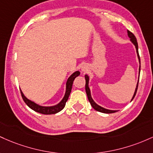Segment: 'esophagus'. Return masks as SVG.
Here are the masks:
<instances>
[{
  "mask_svg": "<svg viewBox=\"0 0 153 153\" xmlns=\"http://www.w3.org/2000/svg\"><path fill=\"white\" fill-rule=\"evenodd\" d=\"M82 71H85V68H82Z\"/></svg>",
  "mask_w": 153,
  "mask_h": 153,
  "instance_id": "1",
  "label": "esophagus"
}]
</instances>
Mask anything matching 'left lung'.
Listing matches in <instances>:
<instances>
[{
	"instance_id": "left-lung-1",
	"label": "left lung",
	"mask_w": 153,
	"mask_h": 153,
	"mask_svg": "<svg viewBox=\"0 0 153 153\" xmlns=\"http://www.w3.org/2000/svg\"><path fill=\"white\" fill-rule=\"evenodd\" d=\"M127 32H128V37H129V38H130V39H131L132 43L134 45L135 47H136L137 56H138L139 61H140V55H139V52H138V43H137L136 37H135L134 35V34L132 33V32H130V31L127 30ZM85 80H86V84H85L86 93H87V97H88V100H89V101H90V102L91 105H92V107L93 108L95 109V110H96V111H99V112H101V113H104V114H113V113L116 112V111H111V110H108V109L103 108H102V107H101V106L98 105H97L95 102H94V100H92V97H91L90 90V88H89V87H88L89 76H87V75H85ZM138 83H139V82H138ZM138 83H137V88H136V90H135L134 94V96H133V97H132L131 100L134 99V97H135V95H136L137 88H138Z\"/></svg>"
}]
</instances>
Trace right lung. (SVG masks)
Wrapping results in <instances>:
<instances>
[{
	"label": "right lung",
	"instance_id": "1",
	"mask_svg": "<svg viewBox=\"0 0 153 153\" xmlns=\"http://www.w3.org/2000/svg\"><path fill=\"white\" fill-rule=\"evenodd\" d=\"M79 74H80V72L77 71L76 72H74L73 74H71L69 78L68 79V81L66 82V93H65L64 97H63L62 100H61L58 105H56L51 106V107H43V106L39 105L36 104L34 102H32V101H31L30 100L27 99V97L24 95V94L22 93V90H20L21 91V95H22V98H23L25 103L27 104L31 109H32L33 111H36V112L39 113V114H46V115L56 114V113H58L59 111H61V110H63V108H64L65 105H66V101L68 100V97H69L70 93H71L74 80V79L76 78V76H78Z\"/></svg>",
	"mask_w": 153,
	"mask_h": 153
}]
</instances>
